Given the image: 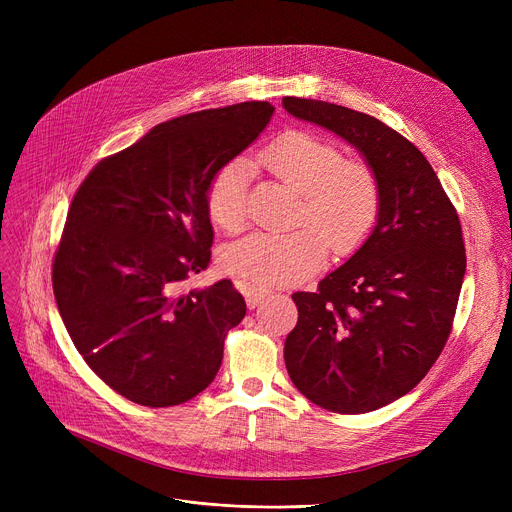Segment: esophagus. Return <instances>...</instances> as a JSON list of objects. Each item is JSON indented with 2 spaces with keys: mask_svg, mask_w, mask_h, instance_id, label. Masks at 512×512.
Listing matches in <instances>:
<instances>
[{
  "mask_svg": "<svg viewBox=\"0 0 512 512\" xmlns=\"http://www.w3.org/2000/svg\"><path fill=\"white\" fill-rule=\"evenodd\" d=\"M245 301H247V305L251 307V309H255L265 297H267V292L270 290H265V288H259V286H245Z\"/></svg>",
  "mask_w": 512,
  "mask_h": 512,
  "instance_id": "34e87169",
  "label": "esophagus"
}]
</instances>
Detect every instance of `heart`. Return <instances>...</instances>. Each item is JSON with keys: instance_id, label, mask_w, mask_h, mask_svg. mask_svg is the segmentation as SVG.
Here are the masks:
<instances>
[{"instance_id": "b5f03b06", "label": "heart", "mask_w": 512, "mask_h": 512, "mask_svg": "<svg viewBox=\"0 0 512 512\" xmlns=\"http://www.w3.org/2000/svg\"><path fill=\"white\" fill-rule=\"evenodd\" d=\"M255 161L301 193L290 234L255 232L230 245L224 270L247 286L270 288L315 274L328 257V242L351 253L369 236L380 213V182L375 172L340 149L303 130H288L263 147ZM249 164L232 159L207 186V211L220 228L234 232L247 222Z\"/></svg>"}]
</instances>
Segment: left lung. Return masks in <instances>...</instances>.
Wrapping results in <instances>:
<instances>
[{"label":"left lung","instance_id":"obj_1","mask_svg":"<svg viewBox=\"0 0 512 512\" xmlns=\"http://www.w3.org/2000/svg\"><path fill=\"white\" fill-rule=\"evenodd\" d=\"M282 105L355 147L380 182L363 245L315 292L292 294L299 321L284 344L301 394L369 413L411 392L442 353L467 267L461 222L423 153L378 118L317 99Z\"/></svg>","mask_w":512,"mask_h":512}]
</instances>
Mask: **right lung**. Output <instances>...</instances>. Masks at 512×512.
Instances as JSON below:
<instances>
[{"instance_id":"obj_1","label":"right lung","mask_w":512,"mask_h":512,"mask_svg":"<svg viewBox=\"0 0 512 512\" xmlns=\"http://www.w3.org/2000/svg\"><path fill=\"white\" fill-rule=\"evenodd\" d=\"M272 114V103L245 101L157 124L101 159L72 199L53 294L76 351L137 405L174 407L203 392L247 313L230 280L180 286L211 259V178Z\"/></svg>"}]
</instances>
